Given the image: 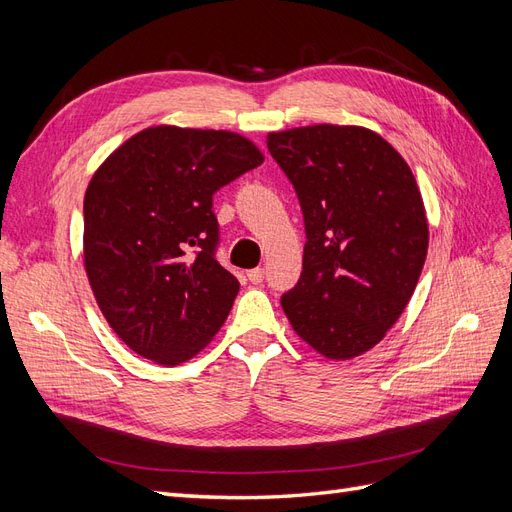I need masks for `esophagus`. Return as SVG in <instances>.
Returning a JSON list of instances; mask_svg holds the SVG:
<instances>
[{
	"mask_svg": "<svg viewBox=\"0 0 512 512\" xmlns=\"http://www.w3.org/2000/svg\"><path fill=\"white\" fill-rule=\"evenodd\" d=\"M247 280H250L252 284H260L262 280H265V269H252V271H247Z\"/></svg>",
	"mask_w": 512,
	"mask_h": 512,
	"instance_id": "1",
	"label": "esophagus"
}]
</instances>
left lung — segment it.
<instances>
[{"mask_svg": "<svg viewBox=\"0 0 512 512\" xmlns=\"http://www.w3.org/2000/svg\"><path fill=\"white\" fill-rule=\"evenodd\" d=\"M267 147L297 192L307 239L284 312L316 352L354 359L393 327L421 277L429 228L416 179L359 126L271 132Z\"/></svg>", "mask_w": 512, "mask_h": 512, "instance_id": "8db88e82", "label": "left lung"}]
</instances>
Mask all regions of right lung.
Returning <instances> with one entry per match:
<instances>
[{"label": "right lung", "instance_id": "right-lung-1", "mask_svg": "<svg viewBox=\"0 0 512 512\" xmlns=\"http://www.w3.org/2000/svg\"><path fill=\"white\" fill-rule=\"evenodd\" d=\"M262 160L235 132L156 126L91 177L85 271L106 322L145 359L179 365L220 331L239 282L215 258L213 194Z\"/></svg>", "mask_w": 512, "mask_h": 512}]
</instances>
